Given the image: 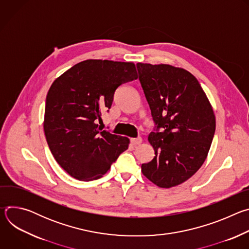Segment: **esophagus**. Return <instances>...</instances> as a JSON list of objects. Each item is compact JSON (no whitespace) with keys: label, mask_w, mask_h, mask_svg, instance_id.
<instances>
[{"label":"esophagus","mask_w":249,"mask_h":249,"mask_svg":"<svg viewBox=\"0 0 249 249\" xmlns=\"http://www.w3.org/2000/svg\"><path fill=\"white\" fill-rule=\"evenodd\" d=\"M142 143V138L141 137H138V138H133L131 139V144L134 145V146H137V145H140Z\"/></svg>","instance_id":"1"}]
</instances>
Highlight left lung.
<instances>
[{
    "instance_id": "8db88e82",
    "label": "left lung",
    "mask_w": 249,
    "mask_h": 249,
    "mask_svg": "<svg viewBox=\"0 0 249 249\" xmlns=\"http://www.w3.org/2000/svg\"><path fill=\"white\" fill-rule=\"evenodd\" d=\"M137 70L156 125L148 138L155 158L142 164V172L159 187L170 188L204 163L216 130L215 114L188 71L144 63H138Z\"/></svg>"
}]
</instances>
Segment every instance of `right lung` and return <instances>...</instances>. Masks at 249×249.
Here are the masks:
<instances>
[{
  "mask_svg": "<svg viewBox=\"0 0 249 249\" xmlns=\"http://www.w3.org/2000/svg\"><path fill=\"white\" fill-rule=\"evenodd\" d=\"M138 78L129 62L86 60L54 81L46 96L44 133L60 166L81 181L110 169L129 139L103 130L97 122L109 111L116 89Z\"/></svg>",
  "mask_w": 249,
  "mask_h": 249,
  "instance_id": "obj_1",
  "label": "right lung"
}]
</instances>
